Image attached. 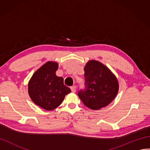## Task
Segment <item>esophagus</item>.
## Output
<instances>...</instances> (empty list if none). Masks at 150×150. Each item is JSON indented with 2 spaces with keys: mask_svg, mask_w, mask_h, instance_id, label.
Segmentation results:
<instances>
[{
  "mask_svg": "<svg viewBox=\"0 0 150 150\" xmlns=\"http://www.w3.org/2000/svg\"><path fill=\"white\" fill-rule=\"evenodd\" d=\"M71 90L72 92L75 93V92H76V86H74V85H73V86H71Z\"/></svg>",
  "mask_w": 150,
  "mask_h": 150,
  "instance_id": "1",
  "label": "esophagus"
}]
</instances>
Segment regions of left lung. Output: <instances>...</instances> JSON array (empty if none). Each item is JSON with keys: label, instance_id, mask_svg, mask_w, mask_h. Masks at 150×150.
<instances>
[{"label": "left lung", "instance_id": "1", "mask_svg": "<svg viewBox=\"0 0 150 150\" xmlns=\"http://www.w3.org/2000/svg\"><path fill=\"white\" fill-rule=\"evenodd\" d=\"M84 88L78 95L83 104L92 110H99L111 103L119 90L115 76L103 64L90 60L84 67Z\"/></svg>", "mask_w": 150, "mask_h": 150}]
</instances>
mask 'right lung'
Masks as SVG:
<instances>
[{
    "label": "right lung",
    "mask_w": 150,
    "mask_h": 150,
    "mask_svg": "<svg viewBox=\"0 0 150 150\" xmlns=\"http://www.w3.org/2000/svg\"><path fill=\"white\" fill-rule=\"evenodd\" d=\"M58 64L48 62L36 71L28 84V92L33 102L47 110L61 104L66 95L71 91L64 84L62 77L55 75Z\"/></svg>",
    "instance_id": "right-lung-1"
}]
</instances>
